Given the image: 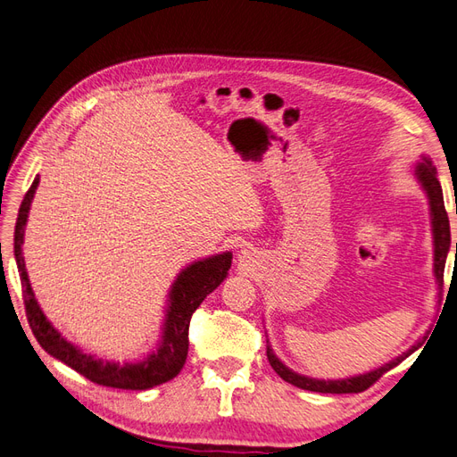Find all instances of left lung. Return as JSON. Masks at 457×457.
I'll use <instances>...</instances> for the list:
<instances>
[{
    "instance_id": "1",
    "label": "left lung",
    "mask_w": 457,
    "mask_h": 457,
    "mask_svg": "<svg viewBox=\"0 0 457 457\" xmlns=\"http://www.w3.org/2000/svg\"><path fill=\"white\" fill-rule=\"evenodd\" d=\"M413 175H415L417 182L421 184V188L425 190L428 207H430V227H433V245H435L433 270H435V278L438 285V298H440L442 282H444V267H446V257L450 252V220H448L446 207H444L442 187L436 179V167L433 165V162H430L428 157H423L421 162L415 163ZM455 213H457V209H455ZM455 253H457V242H455ZM419 346H421V342L413 344L408 352H403L402 355L394 357L392 361L373 369V371L348 377V378H327L325 380V378H313V377H305V375L295 373L278 360L273 348H270L269 340H267V360L282 380H287V382H290V385L298 386L302 390H312V392H320V394H357V392L367 390L373 385V382H377L382 375L390 371L392 367H396L398 363H402L405 360V357L411 355Z\"/></svg>"
}]
</instances>
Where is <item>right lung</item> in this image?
Segmentation results:
<instances>
[{
	"label": "right lung",
	"instance_id": "right-lung-1",
	"mask_svg": "<svg viewBox=\"0 0 457 457\" xmlns=\"http://www.w3.org/2000/svg\"><path fill=\"white\" fill-rule=\"evenodd\" d=\"M38 184L40 177H36L21 204L15 225V262L21 275L24 307H27V317L36 340L55 360L63 361L82 377L102 386L147 390L175 378L188 355V327L192 313L227 278L232 263V252L204 257L200 262H194L180 270L169 290L162 338H159L155 350L147 353L144 360L127 361L122 365L117 361L100 360V357H94L92 353H84L75 344L61 337V332L49 323V319L40 310L38 300L34 298L27 267H24L22 242L30 204Z\"/></svg>",
	"mask_w": 457,
	"mask_h": 457
}]
</instances>
